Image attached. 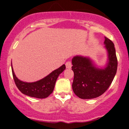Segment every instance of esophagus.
Wrapping results in <instances>:
<instances>
[{
  "label": "esophagus",
  "mask_w": 129,
  "mask_h": 129,
  "mask_svg": "<svg viewBox=\"0 0 129 129\" xmlns=\"http://www.w3.org/2000/svg\"><path fill=\"white\" fill-rule=\"evenodd\" d=\"M66 68L71 69V67H72V66L71 61H67L66 63Z\"/></svg>",
  "instance_id": "1"
}]
</instances>
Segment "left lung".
Here are the masks:
<instances>
[{"label": "left lung", "instance_id": "8db88e82", "mask_svg": "<svg viewBox=\"0 0 129 129\" xmlns=\"http://www.w3.org/2000/svg\"><path fill=\"white\" fill-rule=\"evenodd\" d=\"M105 47L108 52V62L104 69L95 67L88 57L75 56L72 58L74 77L72 89L82 99L96 98L103 94L112 82L117 69V58L114 44L105 37Z\"/></svg>", "mask_w": 129, "mask_h": 129}]
</instances>
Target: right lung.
<instances>
[{"instance_id":"1","label":"right lung","mask_w":129,"mask_h":129,"mask_svg":"<svg viewBox=\"0 0 129 129\" xmlns=\"http://www.w3.org/2000/svg\"><path fill=\"white\" fill-rule=\"evenodd\" d=\"M11 67L14 82L19 90L26 95L38 99L46 98L52 93L58 75L66 69L63 64L41 80L34 82H25L15 76L12 63Z\"/></svg>"}]
</instances>
